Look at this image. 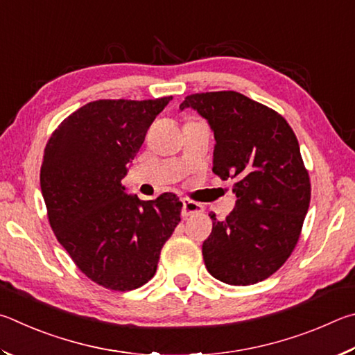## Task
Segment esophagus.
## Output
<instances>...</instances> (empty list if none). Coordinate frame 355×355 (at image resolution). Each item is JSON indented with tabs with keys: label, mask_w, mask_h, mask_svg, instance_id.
Returning a JSON list of instances; mask_svg holds the SVG:
<instances>
[{
	"label": "esophagus",
	"mask_w": 355,
	"mask_h": 355,
	"mask_svg": "<svg viewBox=\"0 0 355 355\" xmlns=\"http://www.w3.org/2000/svg\"><path fill=\"white\" fill-rule=\"evenodd\" d=\"M182 204H184V207H182V216H184V218H187V216L195 215V214H201L202 210H204V207L201 206V204H198L195 201L184 200Z\"/></svg>",
	"instance_id": "34e87169"
}]
</instances>
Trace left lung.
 Here are the masks:
<instances>
[{
    "instance_id": "obj_1",
    "label": "left lung",
    "mask_w": 355,
    "mask_h": 355,
    "mask_svg": "<svg viewBox=\"0 0 355 355\" xmlns=\"http://www.w3.org/2000/svg\"><path fill=\"white\" fill-rule=\"evenodd\" d=\"M206 118L215 135L214 173L234 179L235 207L212 218L202 243L207 271L229 285L265 281L300 240L310 204V178L287 120L239 92L195 93L179 109Z\"/></svg>"
}]
</instances>
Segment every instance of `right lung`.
I'll use <instances>...</instances> for the list:
<instances>
[{
  "instance_id": "1",
  "label": "right lung",
  "mask_w": 355,
  "mask_h": 355,
  "mask_svg": "<svg viewBox=\"0 0 355 355\" xmlns=\"http://www.w3.org/2000/svg\"><path fill=\"white\" fill-rule=\"evenodd\" d=\"M171 99L92 101L68 115L46 143L40 187L49 225L78 268L104 288L145 285L181 221L182 202L174 193L140 201L121 184Z\"/></svg>"
}]
</instances>
